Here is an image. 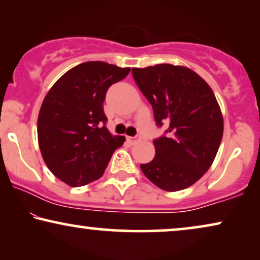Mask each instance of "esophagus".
<instances>
[{
    "label": "esophagus",
    "mask_w": 260,
    "mask_h": 260,
    "mask_svg": "<svg viewBox=\"0 0 260 260\" xmlns=\"http://www.w3.org/2000/svg\"><path fill=\"white\" fill-rule=\"evenodd\" d=\"M127 141H130L131 143H135V142L140 141V136H135V137H127Z\"/></svg>",
    "instance_id": "esophagus-1"
}]
</instances>
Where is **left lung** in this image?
<instances>
[{
  "instance_id": "obj_1",
  "label": "left lung",
  "mask_w": 260,
  "mask_h": 260,
  "mask_svg": "<svg viewBox=\"0 0 260 260\" xmlns=\"http://www.w3.org/2000/svg\"><path fill=\"white\" fill-rule=\"evenodd\" d=\"M152 106L156 125H168L154 140L155 157L141 165L145 176L167 191L190 187L214 161L223 134L221 110L209 85L184 66L170 63L133 69Z\"/></svg>"
}]
</instances>
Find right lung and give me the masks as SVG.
I'll use <instances>...</instances> for the list:
<instances>
[{
	"label": "right lung",
	"instance_id": "1",
	"mask_svg": "<svg viewBox=\"0 0 260 260\" xmlns=\"http://www.w3.org/2000/svg\"><path fill=\"white\" fill-rule=\"evenodd\" d=\"M129 72L108 62H83L46 94L38 117L39 147L48 169L69 186L98 180L125 141L110 134L103 103L109 87Z\"/></svg>",
	"mask_w": 260,
	"mask_h": 260
}]
</instances>
